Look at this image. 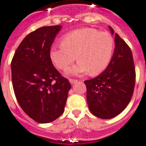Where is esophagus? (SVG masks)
<instances>
[{"label": "esophagus", "mask_w": 146, "mask_h": 146, "mask_svg": "<svg viewBox=\"0 0 146 146\" xmlns=\"http://www.w3.org/2000/svg\"><path fill=\"white\" fill-rule=\"evenodd\" d=\"M70 82L71 84H73V83H76V82H77V80H74V79H70Z\"/></svg>", "instance_id": "34e87169"}]
</instances>
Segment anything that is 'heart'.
<instances>
[{
  "instance_id": "obj_1",
  "label": "heart",
  "mask_w": 146,
  "mask_h": 146,
  "mask_svg": "<svg viewBox=\"0 0 146 146\" xmlns=\"http://www.w3.org/2000/svg\"><path fill=\"white\" fill-rule=\"evenodd\" d=\"M114 39L106 32L92 28L72 31L64 35L62 44L50 47V57L60 70H65L76 60L78 64L69 69L73 74L89 72L97 75L108 67L114 50Z\"/></svg>"
}]
</instances>
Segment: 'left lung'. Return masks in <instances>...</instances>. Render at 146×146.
<instances>
[{
  "instance_id": "1",
  "label": "left lung",
  "mask_w": 146,
  "mask_h": 146,
  "mask_svg": "<svg viewBox=\"0 0 146 146\" xmlns=\"http://www.w3.org/2000/svg\"><path fill=\"white\" fill-rule=\"evenodd\" d=\"M109 28L113 34V29ZM114 42V52L106 70L97 77L84 81L89 110L102 119H111L121 113L130 102L135 87L131 49L117 33Z\"/></svg>"
}]
</instances>
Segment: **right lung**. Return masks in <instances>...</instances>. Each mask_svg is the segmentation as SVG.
<instances>
[{
	"mask_svg": "<svg viewBox=\"0 0 146 146\" xmlns=\"http://www.w3.org/2000/svg\"><path fill=\"white\" fill-rule=\"evenodd\" d=\"M60 26H43L20 43L11 61L12 83L19 106L33 120L50 123L64 111L71 85L52 64L50 49Z\"/></svg>",
	"mask_w": 146,
	"mask_h": 146,
	"instance_id": "obj_1",
	"label": "right lung"
}]
</instances>
